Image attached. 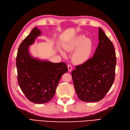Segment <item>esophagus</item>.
<instances>
[{
    "label": "esophagus",
    "instance_id": "obj_1",
    "mask_svg": "<svg viewBox=\"0 0 130 130\" xmlns=\"http://www.w3.org/2000/svg\"><path fill=\"white\" fill-rule=\"evenodd\" d=\"M67 67H68V69L69 71V72H71L72 70V66L70 65V64H68Z\"/></svg>",
    "mask_w": 130,
    "mask_h": 130
}]
</instances>
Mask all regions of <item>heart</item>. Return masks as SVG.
<instances>
[{
    "instance_id": "1",
    "label": "heart",
    "mask_w": 130,
    "mask_h": 130,
    "mask_svg": "<svg viewBox=\"0 0 130 130\" xmlns=\"http://www.w3.org/2000/svg\"><path fill=\"white\" fill-rule=\"evenodd\" d=\"M64 49L67 52H72L75 49L72 55V60L75 63L80 64L86 62L90 57L92 50V45L88 39L80 35L67 43ZM60 53L62 56H65L63 52Z\"/></svg>"
}]
</instances>
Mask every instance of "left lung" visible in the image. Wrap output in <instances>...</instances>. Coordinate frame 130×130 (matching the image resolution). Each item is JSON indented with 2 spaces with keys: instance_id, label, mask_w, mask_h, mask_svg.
I'll return each instance as SVG.
<instances>
[{
  "instance_id": "8db88e82",
  "label": "left lung",
  "mask_w": 130,
  "mask_h": 130,
  "mask_svg": "<svg viewBox=\"0 0 130 130\" xmlns=\"http://www.w3.org/2000/svg\"><path fill=\"white\" fill-rule=\"evenodd\" d=\"M99 41L93 57L76 66L72 72L78 98L87 103L103 99L115 81L117 62L115 48L100 27Z\"/></svg>"
}]
</instances>
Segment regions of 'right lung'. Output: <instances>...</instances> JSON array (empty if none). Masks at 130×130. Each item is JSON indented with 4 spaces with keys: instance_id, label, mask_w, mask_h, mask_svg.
Here are the masks:
<instances>
[{
    "instance_id": "obj_1",
    "label": "right lung",
    "mask_w": 130,
    "mask_h": 130,
    "mask_svg": "<svg viewBox=\"0 0 130 130\" xmlns=\"http://www.w3.org/2000/svg\"><path fill=\"white\" fill-rule=\"evenodd\" d=\"M41 35V30L34 27L19 45L16 57L19 87L27 99L37 104L53 99L62 75L68 72L66 63H53L31 55L29 47Z\"/></svg>"
}]
</instances>
